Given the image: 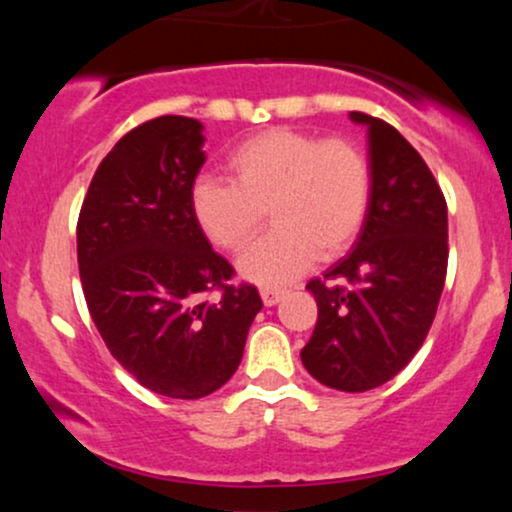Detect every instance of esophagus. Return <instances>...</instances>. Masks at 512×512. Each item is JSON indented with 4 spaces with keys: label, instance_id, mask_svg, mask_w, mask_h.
Returning <instances> with one entry per match:
<instances>
[{
    "label": "esophagus",
    "instance_id": "34e87169",
    "mask_svg": "<svg viewBox=\"0 0 512 512\" xmlns=\"http://www.w3.org/2000/svg\"><path fill=\"white\" fill-rule=\"evenodd\" d=\"M284 293H286V289H279V286H264V289L260 291V296H262L264 305H276L281 298H284Z\"/></svg>",
    "mask_w": 512,
    "mask_h": 512
}]
</instances>
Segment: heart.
Wrapping results in <instances>:
<instances>
[{"mask_svg":"<svg viewBox=\"0 0 512 512\" xmlns=\"http://www.w3.org/2000/svg\"><path fill=\"white\" fill-rule=\"evenodd\" d=\"M226 168L231 182H195L192 216L214 248L240 252L267 211L274 228L238 262L240 274L255 284L296 279L317 252L342 255L366 223L373 170L366 151L351 139L264 129L228 154Z\"/></svg>","mask_w":512,"mask_h":512,"instance_id":"obj_1","label":"heart"}]
</instances>
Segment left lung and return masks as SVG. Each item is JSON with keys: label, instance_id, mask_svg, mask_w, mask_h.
<instances>
[{"label": "left lung", "instance_id": "left-lung-1", "mask_svg": "<svg viewBox=\"0 0 512 512\" xmlns=\"http://www.w3.org/2000/svg\"><path fill=\"white\" fill-rule=\"evenodd\" d=\"M373 197L354 250L308 281L317 322L301 361L317 383L366 392L424 344L448 272V204L419 151L366 113Z\"/></svg>", "mask_w": 512, "mask_h": 512}]
</instances>
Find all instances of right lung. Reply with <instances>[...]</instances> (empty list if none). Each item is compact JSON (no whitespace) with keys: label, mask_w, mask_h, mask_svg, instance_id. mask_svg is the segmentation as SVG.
Wrapping results in <instances>:
<instances>
[{"label":"right lung","mask_w":512,"mask_h":512,"mask_svg":"<svg viewBox=\"0 0 512 512\" xmlns=\"http://www.w3.org/2000/svg\"><path fill=\"white\" fill-rule=\"evenodd\" d=\"M202 129L163 115L127 132L98 166L76 223L81 286L105 346L146 390L173 399L226 385L262 310L255 286L228 284L233 267L192 216Z\"/></svg>","instance_id":"right-lung-1"}]
</instances>
